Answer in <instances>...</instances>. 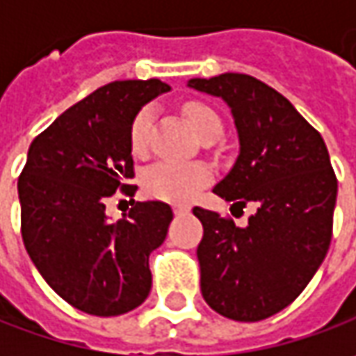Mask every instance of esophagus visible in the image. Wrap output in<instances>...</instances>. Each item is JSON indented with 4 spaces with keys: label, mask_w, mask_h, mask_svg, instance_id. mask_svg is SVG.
<instances>
[{
    "label": "esophagus",
    "mask_w": 356,
    "mask_h": 356,
    "mask_svg": "<svg viewBox=\"0 0 356 356\" xmlns=\"http://www.w3.org/2000/svg\"><path fill=\"white\" fill-rule=\"evenodd\" d=\"M188 212H190V206H182V204L180 206H174V213L176 216H186Z\"/></svg>",
    "instance_id": "1"
}]
</instances>
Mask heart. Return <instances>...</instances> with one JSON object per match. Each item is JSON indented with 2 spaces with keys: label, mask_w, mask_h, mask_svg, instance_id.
Instances as JSON below:
<instances>
[{
  "label": "heart",
  "mask_w": 356,
  "mask_h": 356,
  "mask_svg": "<svg viewBox=\"0 0 356 356\" xmlns=\"http://www.w3.org/2000/svg\"><path fill=\"white\" fill-rule=\"evenodd\" d=\"M186 115L192 129L204 136L213 129H222V120L212 108L204 104L192 103L186 106ZM154 124V111L150 106L143 108L130 124V148L134 154H144L148 148L150 130ZM210 170L206 164L200 162H174L162 160L144 172V190L152 198L172 202V204H188L198 194L202 186L208 184Z\"/></svg>",
  "instance_id": "1"
}]
</instances>
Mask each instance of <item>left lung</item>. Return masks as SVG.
Segmentation results:
<instances>
[{"instance_id":"1","label":"left lung","mask_w":356,"mask_h":356,"mask_svg":"<svg viewBox=\"0 0 356 356\" xmlns=\"http://www.w3.org/2000/svg\"><path fill=\"white\" fill-rule=\"evenodd\" d=\"M190 89L222 99L238 130L239 152L213 194L257 206L239 227L194 208L206 303L234 321H261L285 309L323 264L337 202V178L321 134L281 92L241 73L190 79Z\"/></svg>"}]
</instances>
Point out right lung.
<instances>
[{"mask_svg":"<svg viewBox=\"0 0 356 356\" xmlns=\"http://www.w3.org/2000/svg\"><path fill=\"white\" fill-rule=\"evenodd\" d=\"M168 90L160 79L108 83L29 146L17 182L25 250L49 287L89 315L129 313L150 293L148 257L166 239L172 208L136 202L111 222L106 200L134 176L132 120Z\"/></svg>","mask_w":356,"mask_h":356,"instance_id":"right-lung-1","label":"right lung"}]
</instances>
